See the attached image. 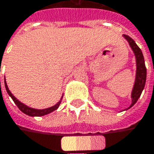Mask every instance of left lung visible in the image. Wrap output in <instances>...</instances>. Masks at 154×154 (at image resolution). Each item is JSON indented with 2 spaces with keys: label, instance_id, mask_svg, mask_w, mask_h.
<instances>
[{
  "label": "left lung",
  "instance_id": "obj_1",
  "mask_svg": "<svg viewBox=\"0 0 154 154\" xmlns=\"http://www.w3.org/2000/svg\"><path fill=\"white\" fill-rule=\"evenodd\" d=\"M123 37L127 39L129 42L131 48L134 52L135 57H136V63H137V72H136V79H135V84L133 87L132 92H131V99H132V103L130 106L129 108H131L138 100L140 97L142 91L145 88L146 81V68L145 64V59L142 54L141 49L138 48V46L136 44V42L132 38L128 35H123ZM127 108V109H129Z\"/></svg>",
  "mask_w": 154,
  "mask_h": 154
}]
</instances>
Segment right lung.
Instances as JSON below:
<instances>
[{
    "label": "right lung",
    "instance_id": "1",
    "mask_svg": "<svg viewBox=\"0 0 154 154\" xmlns=\"http://www.w3.org/2000/svg\"><path fill=\"white\" fill-rule=\"evenodd\" d=\"M4 84H5V87H6V91H7L8 94L11 97V99L13 100V101L15 102V104L18 106V108L21 110L23 113H24L25 115L30 116H46L48 114H50L51 112L56 110L59 107L61 102H62V100H60L59 102H57L54 106H53L51 107H48V108H45V109H35V108H32V107H29L28 106L23 104L18 100H17V98L8 90L6 80H4Z\"/></svg>",
    "mask_w": 154,
    "mask_h": 154
}]
</instances>
